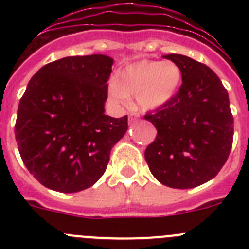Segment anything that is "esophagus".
<instances>
[{
  "label": "esophagus",
  "instance_id": "esophagus-1",
  "mask_svg": "<svg viewBox=\"0 0 249 249\" xmlns=\"http://www.w3.org/2000/svg\"><path fill=\"white\" fill-rule=\"evenodd\" d=\"M137 121H138V116H137V114H136V113H131V114H129L128 122L131 123V124H132V123L137 122Z\"/></svg>",
  "mask_w": 249,
  "mask_h": 249
}]
</instances>
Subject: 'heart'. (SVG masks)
<instances>
[{"mask_svg":"<svg viewBox=\"0 0 249 249\" xmlns=\"http://www.w3.org/2000/svg\"><path fill=\"white\" fill-rule=\"evenodd\" d=\"M182 82L181 68L176 63L143 59L129 65L111 85V93L120 102L136 97L141 111H153L166 106L177 94Z\"/></svg>","mask_w":249,"mask_h":249,"instance_id":"1","label":"heart"}]
</instances>
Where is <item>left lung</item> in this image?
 Segmentation results:
<instances>
[{
  "mask_svg": "<svg viewBox=\"0 0 249 249\" xmlns=\"http://www.w3.org/2000/svg\"><path fill=\"white\" fill-rule=\"evenodd\" d=\"M163 58L181 68L182 85L166 106L144 116L157 129L144 158L157 181L186 190L208 182L224 166L233 116L227 89L208 66L183 54Z\"/></svg>",
  "mask_w": 249,
  "mask_h": 249,
  "instance_id": "8db88e82",
  "label": "left lung"
}]
</instances>
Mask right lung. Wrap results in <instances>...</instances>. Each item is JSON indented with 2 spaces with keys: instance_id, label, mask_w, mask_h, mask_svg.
<instances>
[{
  "instance_id": "add662e5",
  "label": "right lung",
  "mask_w": 249,
  "mask_h": 249,
  "mask_svg": "<svg viewBox=\"0 0 249 249\" xmlns=\"http://www.w3.org/2000/svg\"><path fill=\"white\" fill-rule=\"evenodd\" d=\"M113 59L72 56L39 68L19 100L15 136L26 168L50 190L73 193L102 177L127 116L105 114Z\"/></svg>"
}]
</instances>
